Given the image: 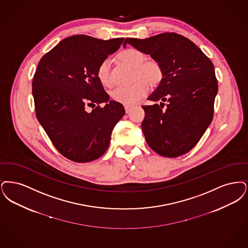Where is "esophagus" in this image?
I'll list each match as a JSON object with an SVG mask.
<instances>
[{
    "label": "esophagus",
    "mask_w": 248,
    "mask_h": 248,
    "mask_svg": "<svg viewBox=\"0 0 248 248\" xmlns=\"http://www.w3.org/2000/svg\"><path fill=\"white\" fill-rule=\"evenodd\" d=\"M124 108H125V111H126V113H127V114L129 113V112H130V110L132 109V107H130V106H125Z\"/></svg>",
    "instance_id": "34e87169"
}]
</instances>
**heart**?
Returning a JSON list of instances; mask_svg holds the SVG:
<instances>
[{"label": "heart", "mask_w": 248, "mask_h": 248, "mask_svg": "<svg viewBox=\"0 0 248 248\" xmlns=\"http://www.w3.org/2000/svg\"><path fill=\"white\" fill-rule=\"evenodd\" d=\"M118 58L123 64L134 68V78L135 79L140 78V80H137L130 86L116 88L112 92L111 97L114 101L124 106L136 105L148 93L149 86L147 82L151 85H155L161 80V66L155 60H145V54L136 48L122 50L118 54ZM96 75L103 86L112 85L109 60L105 59L99 64Z\"/></svg>", "instance_id": "b5f03b06"}]
</instances>
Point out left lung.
I'll return each mask as SVG.
<instances>
[{
  "instance_id": "left-lung-1",
  "label": "left lung",
  "mask_w": 248,
  "mask_h": 248,
  "mask_svg": "<svg viewBox=\"0 0 248 248\" xmlns=\"http://www.w3.org/2000/svg\"><path fill=\"white\" fill-rule=\"evenodd\" d=\"M162 68L159 86L148 100L160 106H142L141 129L148 145L158 155L177 157L192 150L214 115L217 80L210 59L183 35L165 32L147 39L127 38ZM164 101H168L163 109Z\"/></svg>"
}]
</instances>
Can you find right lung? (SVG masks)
<instances>
[{"instance_id": "obj_1", "label": "right lung", "mask_w": 248, "mask_h": 248, "mask_svg": "<svg viewBox=\"0 0 248 248\" xmlns=\"http://www.w3.org/2000/svg\"><path fill=\"white\" fill-rule=\"evenodd\" d=\"M123 41L70 36L39 62L32 80L36 117L56 150L71 161L85 163L103 155L125 114L120 103L109 101L96 75L99 64Z\"/></svg>"}]
</instances>
